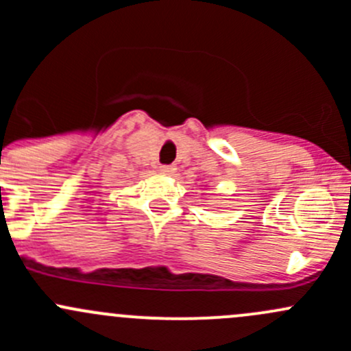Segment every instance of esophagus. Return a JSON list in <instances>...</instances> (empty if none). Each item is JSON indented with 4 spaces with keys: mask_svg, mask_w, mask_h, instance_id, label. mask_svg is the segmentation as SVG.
Segmentation results:
<instances>
[{
    "mask_svg": "<svg viewBox=\"0 0 351 351\" xmlns=\"http://www.w3.org/2000/svg\"><path fill=\"white\" fill-rule=\"evenodd\" d=\"M159 171L165 173V175H173L176 171V168L173 165H161L159 166Z\"/></svg>",
    "mask_w": 351,
    "mask_h": 351,
    "instance_id": "esophagus-1",
    "label": "esophagus"
}]
</instances>
